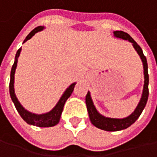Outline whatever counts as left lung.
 I'll list each match as a JSON object with an SVG mask.
<instances>
[{
  "label": "left lung",
  "mask_w": 157,
  "mask_h": 157,
  "mask_svg": "<svg viewBox=\"0 0 157 157\" xmlns=\"http://www.w3.org/2000/svg\"><path fill=\"white\" fill-rule=\"evenodd\" d=\"M114 34L116 37L122 38L124 40H128L129 42H131L133 45L134 49L137 51L138 54L140 56V59L143 62V67H144V89H143V93L141 99L139 103L138 106L136 107L135 111L130 116L124 118V119H115V118H108L105 117L103 115H99L96 110L95 106L93 105V102L90 98V92L88 91L86 98H85V102H86V106H87L88 113L90 116V120L91 122V124L96 126L98 129L107 131V132H117V131H121L128 128L129 126L135 123V121L140 117V114L142 113L143 109L147 104V98H148V72H147V59L143 54V51L141 48L140 47V45L137 42L134 41L133 39L124 31H115Z\"/></svg>",
  "instance_id": "1"
}]
</instances>
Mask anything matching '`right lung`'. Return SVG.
Here are the masks:
<instances>
[{
    "mask_svg": "<svg viewBox=\"0 0 157 157\" xmlns=\"http://www.w3.org/2000/svg\"><path fill=\"white\" fill-rule=\"evenodd\" d=\"M42 29H43V26H37L36 28H34L32 32L26 36V38L25 39L24 42H26L29 39H31L33 36L35 34V33L39 32V31H41ZM20 51H21V48L17 51V54H16V57H15V62L14 64H13V66H12L11 72H10V94L11 99H12V101L14 103L17 112L19 113L20 116L23 118L27 124H29L31 125H35V126H38V127H51V126L58 124L59 122L60 115H61L62 111H63L64 105H65L67 99L72 94L75 83L71 84L69 87L67 89V90L64 92L62 97L60 98L59 101L58 102V104L49 113L42 114V115H35V114H32V113L26 111L23 106L20 105V103L18 102L17 98L16 95H15L14 91V75L15 71H16V67H17V58L20 55Z\"/></svg>",
    "mask_w": 157,
    "mask_h": 157,
    "instance_id": "right-lung-1",
    "label": "right lung"
}]
</instances>
